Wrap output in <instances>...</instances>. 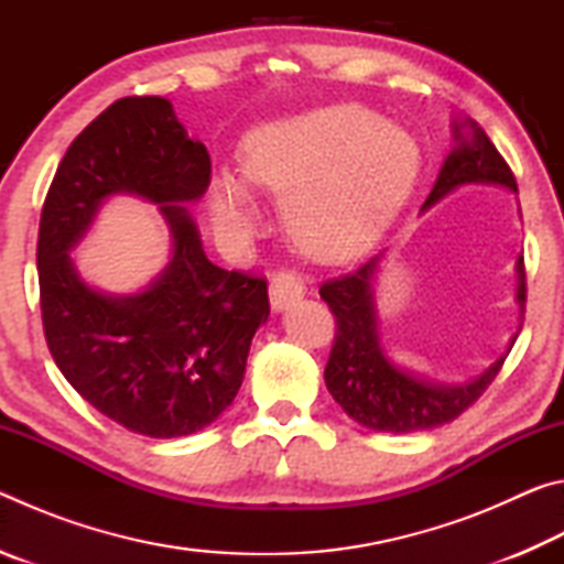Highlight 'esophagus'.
Here are the masks:
<instances>
[{"mask_svg": "<svg viewBox=\"0 0 564 564\" xmlns=\"http://www.w3.org/2000/svg\"><path fill=\"white\" fill-rule=\"evenodd\" d=\"M269 295H271V308L275 313H281V311L291 308L293 303H299L303 299L305 285L295 273L283 271V273H275L271 279Z\"/></svg>", "mask_w": 564, "mask_h": 564, "instance_id": "obj_1", "label": "esophagus"}]
</instances>
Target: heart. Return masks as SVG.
<instances>
[{"label":"heart","mask_w":564,"mask_h":564,"mask_svg":"<svg viewBox=\"0 0 564 564\" xmlns=\"http://www.w3.org/2000/svg\"><path fill=\"white\" fill-rule=\"evenodd\" d=\"M417 174L413 133L360 104H326L248 133L241 166L212 176V218L228 241L251 238L261 224V186L281 198L295 248L313 259H338L383 234Z\"/></svg>","instance_id":"1"}]
</instances>
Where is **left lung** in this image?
Masks as SVG:
<instances>
[{"label":"left lung","instance_id":"obj_1","mask_svg":"<svg viewBox=\"0 0 564 564\" xmlns=\"http://www.w3.org/2000/svg\"><path fill=\"white\" fill-rule=\"evenodd\" d=\"M455 147L445 156L441 174L435 178L431 196L425 198L423 212L435 206L455 188L467 184H492L518 194V184L510 166L492 147V141L473 119L453 121ZM383 253L358 265L356 271L321 285V299L336 316V340L326 366V386L333 400L356 420L358 425L378 433H417L445 425L463 410L470 408L485 393L498 370L508 358L510 348L518 340V333L510 338V346L492 366L465 383H435L417 376L413 370L400 368L390 360L378 336V313L373 299V281ZM518 271V293L514 301L524 313V261L522 256L514 263ZM522 326V323H520Z\"/></svg>","mask_w":564,"mask_h":564}]
</instances>
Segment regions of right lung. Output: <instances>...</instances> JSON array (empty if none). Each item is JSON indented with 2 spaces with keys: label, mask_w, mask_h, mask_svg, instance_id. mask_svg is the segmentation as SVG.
Listing matches in <instances>:
<instances>
[{
  "label": "right lung",
  "mask_w": 564,
  "mask_h": 564,
  "mask_svg": "<svg viewBox=\"0 0 564 564\" xmlns=\"http://www.w3.org/2000/svg\"><path fill=\"white\" fill-rule=\"evenodd\" d=\"M212 184V159L164 97H127L66 149L46 194L36 243L46 346L87 403L131 433L204 431L234 403L251 340L269 321L263 279L206 259L188 204ZM127 193L160 206L172 259L147 290L104 294L68 251L100 204Z\"/></svg>",
  "instance_id": "obj_1"
}]
</instances>
